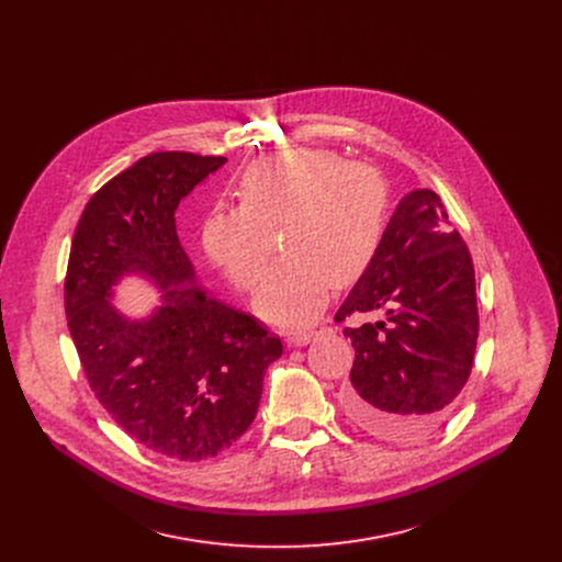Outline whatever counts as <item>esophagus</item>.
<instances>
[{"label": "esophagus", "instance_id": "34e87169", "mask_svg": "<svg viewBox=\"0 0 562 562\" xmlns=\"http://www.w3.org/2000/svg\"><path fill=\"white\" fill-rule=\"evenodd\" d=\"M314 336H316V329H312V327H297V329H289L286 331V342L300 347V345H307Z\"/></svg>", "mask_w": 562, "mask_h": 562}]
</instances>
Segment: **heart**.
Listing matches in <instances>:
<instances>
[{
	"instance_id": "b5f03b06",
	"label": "heart",
	"mask_w": 562,
	"mask_h": 562,
	"mask_svg": "<svg viewBox=\"0 0 562 562\" xmlns=\"http://www.w3.org/2000/svg\"><path fill=\"white\" fill-rule=\"evenodd\" d=\"M241 203L215 206L203 222L209 258L241 289L258 282L271 233L286 260L255 291L258 314L278 325L314 318L331 284L359 280L387 226V183L363 161L329 147H293L252 161L237 183Z\"/></svg>"
}]
</instances>
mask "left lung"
Instances as JSON below:
<instances>
[{
	"mask_svg": "<svg viewBox=\"0 0 562 562\" xmlns=\"http://www.w3.org/2000/svg\"><path fill=\"white\" fill-rule=\"evenodd\" d=\"M379 310L385 323L342 331L353 347L342 405L376 437L419 441L467 385L480 329L469 246L432 190L401 199L376 258L334 321Z\"/></svg>",
	"mask_w": 562,
	"mask_h": 562,
	"instance_id": "1",
	"label": "left lung"
}]
</instances>
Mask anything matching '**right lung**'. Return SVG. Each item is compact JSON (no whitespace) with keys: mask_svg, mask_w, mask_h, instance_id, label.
I'll list each match as a JSON object with an SVG mask.
<instances>
[{"mask_svg":"<svg viewBox=\"0 0 562 562\" xmlns=\"http://www.w3.org/2000/svg\"><path fill=\"white\" fill-rule=\"evenodd\" d=\"M226 157L155 151L110 179L78 220L65 312L100 405L138 443L179 462L233 446L258 415L282 340L265 323L194 286L177 237L179 201ZM125 272L167 289L151 319H123L109 302Z\"/></svg>","mask_w":562,"mask_h":562,"instance_id":"1","label":"right lung"}]
</instances>
